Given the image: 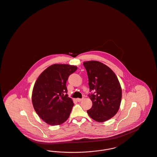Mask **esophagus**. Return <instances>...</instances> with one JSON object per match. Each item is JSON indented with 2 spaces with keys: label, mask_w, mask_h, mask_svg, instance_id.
Here are the masks:
<instances>
[{
  "label": "esophagus",
  "mask_w": 157,
  "mask_h": 157,
  "mask_svg": "<svg viewBox=\"0 0 157 157\" xmlns=\"http://www.w3.org/2000/svg\"><path fill=\"white\" fill-rule=\"evenodd\" d=\"M82 100V98H76V101H78V102H80V101H81Z\"/></svg>",
  "instance_id": "obj_1"
}]
</instances>
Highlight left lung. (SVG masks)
I'll return each mask as SVG.
<instances>
[{
	"instance_id": "8db88e82",
	"label": "left lung",
	"mask_w": 157,
	"mask_h": 157,
	"mask_svg": "<svg viewBox=\"0 0 157 157\" xmlns=\"http://www.w3.org/2000/svg\"><path fill=\"white\" fill-rule=\"evenodd\" d=\"M86 69L90 91L92 108L87 110L94 121L103 122L112 118L118 112L122 98V89L118 79L106 64L97 61L83 63Z\"/></svg>"
}]
</instances>
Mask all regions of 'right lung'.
Wrapping results in <instances>:
<instances>
[{"label": "right lung", "instance_id": "1", "mask_svg": "<svg viewBox=\"0 0 157 157\" xmlns=\"http://www.w3.org/2000/svg\"><path fill=\"white\" fill-rule=\"evenodd\" d=\"M77 67L54 64L41 73L34 85L32 100L39 117L51 125H60L71 114L74 103L68 97L66 81Z\"/></svg>", "mask_w": 157, "mask_h": 157}]
</instances>
